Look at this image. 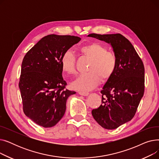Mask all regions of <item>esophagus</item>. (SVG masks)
I'll list each match as a JSON object with an SVG mask.
<instances>
[{"label":"esophagus","instance_id":"1","mask_svg":"<svg viewBox=\"0 0 159 159\" xmlns=\"http://www.w3.org/2000/svg\"><path fill=\"white\" fill-rule=\"evenodd\" d=\"M79 94L82 96H88L89 95L88 92H86V91H79Z\"/></svg>","mask_w":159,"mask_h":159}]
</instances>
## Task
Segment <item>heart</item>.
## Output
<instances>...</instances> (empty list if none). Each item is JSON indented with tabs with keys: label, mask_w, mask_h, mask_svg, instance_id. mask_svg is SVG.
I'll return each mask as SVG.
<instances>
[{
	"label": "heart",
	"mask_w": 159,
	"mask_h": 159,
	"mask_svg": "<svg viewBox=\"0 0 159 159\" xmlns=\"http://www.w3.org/2000/svg\"><path fill=\"white\" fill-rule=\"evenodd\" d=\"M80 53L91 60L88 72L79 75L71 84L73 89L87 91L95 88L101 82L106 81L113 75L117 64L116 55L107 52V48L98 43H91L80 48ZM62 71L69 75L75 73V58L70 50L64 52L61 57Z\"/></svg>",
	"instance_id": "1"
}]
</instances>
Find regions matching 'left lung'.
<instances>
[{
    "instance_id": "left-lung-1",
    "label": "left lung",
    "mask_w": 159,
    "mask_h": 159,
    "mask_svg": "<svg viewBox=\"0 0 159 159\" xmlns=\"http://www.w3.org/2000/svg\"><path fill=\"white\" fill-rule=\"evenodd\" d=\"M88 36L110 44L116 56V70L101 91L102 104L91 111L100 126L114 129L135 115L144 92V66L134 47L120 33Z\"/></svg>"
}]
</instances>
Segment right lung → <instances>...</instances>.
Masks as SVG:
<instances>
[{
  "instance_id": "obj_1",
  "label": "right lung",
  "mask_w": 159,
  "mask_h": 159,
  "mask_svg": "<svg viewBox=\"0 0 159 159\" xmlns=\"http://www.w3.org/2000/svg\"><path fill=\"white\" fill-rule=\"evenodd\" d=\"M80 39L71 35L45 36L23 58L19 84L23 111L40 126L56 125L65 113L67 99L76 93L66 89L61 57Z\"/></svg>"
}]
</instances>
